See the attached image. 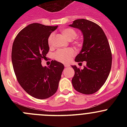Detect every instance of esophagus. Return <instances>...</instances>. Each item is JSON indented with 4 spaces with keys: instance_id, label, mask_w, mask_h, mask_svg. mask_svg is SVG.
I'll return each mask as SVG.
<instances>
[{
    "instance_id": "esophagus-1",
    "label": "esophagus",
    "mask_w": 127,
    "mask_h": 127,
    "mask_svg": "<svg viewBox=\"0 0 127 127\" xmlns=\"http://www.w3.org/2000/svg\"><path fill=\"white\" fill-rule=\"evenodd\" d=\"M64 66H65V67H69V64H64Z\"/></svg>"
}]
</instances>
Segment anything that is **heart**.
Listing matches in <instances>:
<instances>
[{
    "label": "heart",
    "mask_w": 127,
    "mask_h": 127,
    "mask_svg": "<svg viewBox=\"0 0 127 127\" xmlns=\"http://www.w3.org/2000/svg\"><path fill=\"white\" fill-rule=\"evenodd\" d=\"M61 33L64 37L67 40H71L77 36L75 31L72 28H64L61 30ZM54 39V34H51L48 37V45L50 48L53 47V42ZM75 55V52L72 48L67 50H59L54 54V58L59 62L66 63L69 62L70 59Z\"/></svg>",
    "instance_id": "1"
}]
</instances>
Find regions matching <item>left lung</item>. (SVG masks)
<instances>
[{"label":"left lung","mask_w":127,"mask_h":127,"mask_svg":"<svg viewBox=\"0 0 127 127\" xmlns=\"http://www.w3.org/2000/svg\"><path fill=\"white\" fill-rule=\"evenodd\" d=\"M69 26L80 29L84 36L82 48L75 61L87 63L83 69L72 66L75 71L72 84L78 92L93 94L104 85L111 71L112 53L108 40L101 28L89 20H76Z\"/></svg>","instance_id":"obj_1"}]
</instances>
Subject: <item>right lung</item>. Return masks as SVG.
I'll use <instances>...</instances> for the list:
<instances>
[{"mask_svg": "<svg viewBox=\"0 0 127 127\" xmlns=\"http://www.w3.org/2000/svg\"><path fill=\"white\" fill-rule=\"evenodd\" d=\"M57 28L29 24L18 34L13 43L11 61L18 82L26 92L37 99H47L56 93L64 67L55 60L48 67L41 64L50 49L48 36Z\"/></svg>", "mask_w": 127, "mask_h": 127, "instance_id": "right-lung-1", "label": "right lung"}]
</instances>
